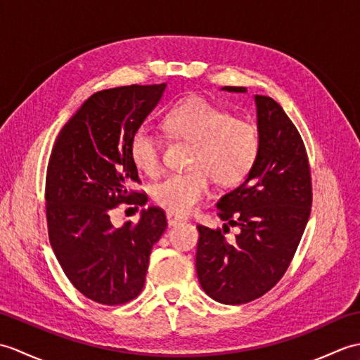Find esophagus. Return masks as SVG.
<instances>
[{
  "mask_svg": "<svg viewBox=\"0 0 360 360\" xmlns=\"http://www.w3.org/2000/svg\"><path fill=\"white\" fill-rule=\"evenodd\" d=\"M184 218H181V217H176V215H173V213H167V223H168V226H176V224H179V223H184Z\"/></svg>",
  "mask_w": 360,
  "mask_h": 360,
  "instance_id": "esophagus-1",
  "label": "esophagus"
}]
</instances>
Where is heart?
Returning a JSON list of instances; mask_svg holds the SVG:
<instances>
[{"label": "heart", "instance_id": "obj_1", "mask_svg": "<svg viewBox=\"0 0 360 360\" xmlns=\"http://www.w3.org/2000/svg\"><path fill=\"white\" fill-rule=\"evenodd\" d=\"M165 131L193 145L186 173L168 174L153 187V200L173 215H187L210 195L213 178L219 186H236L254 167L259 151L257 127L202 97L176 103L164 117ZM164 143L147 125L129 141L134 165L147 174L162 167Z\"/></svg>", "mask_w": 360, "mask_h": 360}]
</instances>
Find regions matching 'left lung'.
Here are the masks:
<instances>
[{
	"label": "left lung",
	"instance_id": "8db88e82",
	"mask_svg": "<svg viewBox=\"0 0 360 360\" xmlns=\"http://www.w3.org/2000/svg\"><path fill=\"white\" fill-rule=\"evenodd\" d=\"M246 93L243 86L221 88ZM259 151L254 167L217 202L219 218L238 225L233 243L223 231L198 226L196 274L204 292L224 304H241L277 285L307 227L312 187L307 150L281 106L255 96Z\"/></svg>",
	"mask_w": 360,
	"mask_h": 360
}]
</instances>
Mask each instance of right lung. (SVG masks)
Listing matches in <instances>:
<instances>
[{"label":"right lung","mask_w":360,"mask_h":360,"mask_svg":"<svg viewBox=\"0 0 360 360\" xmlns=\"http://www.w3.org/2000/svg\"><path fill=\"white\" fill-rule=\"evenodd\" d=\"M131 85L98 91L58 133L46 173V219L60 266L80 292L102 304L139 295L155 243L167 227L159 207L141 210L136 224L116 229L110 212L119 204H147L131 192L139 181L129 141L165 91Z\"/></svg>","instance_id":"right-lung-1"}]
</instances>
